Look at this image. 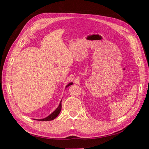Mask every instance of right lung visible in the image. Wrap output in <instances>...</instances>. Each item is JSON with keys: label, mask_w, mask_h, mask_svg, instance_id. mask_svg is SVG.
Instances as JSON below:
<instances>
[{"label": "right lung", "mask_w": 149, "mask_h": 149, "mask_svg": "<svg viewBox=\"0 0 149 149\" xmlns=\"http://www.w3.org/2000/svg\"><path fill=\"white\" fill-rule=\"evenodd\" d=\"M73 84V83H69L68 84L66 85V88H68V87L69 86H70V85H71V84ZM61 101H62V100H61V101H60V102L59 106H58V107L55 109V111H54L53 112H52V113L50 115H49L48 117H47V118H44V119H38V120H41V121H48V120H53L54 119H55V118H56V117L58 116V114H60V111H61ZM35 120H37V119H35Z\"/></svg>", "instance_id": "right-lung-1"}]
</instances>
